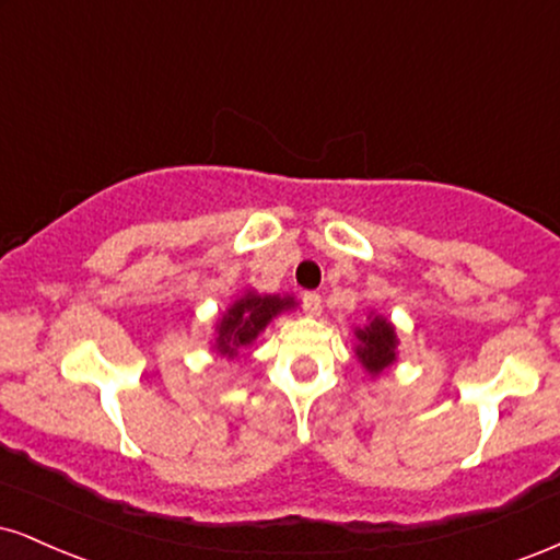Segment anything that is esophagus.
<instances>
[{"label": "esophagus", "instance_id": "esophagus-1", "mask_svg": "<svg viewBox=\"0 0 560 560\" xmlns=\"http://www.w3.org/2000/svg\"><path fill=\"white\" fill-rule=\"evenodd\" d=\"M301 301H303V308H306V314H312V316L322 314V295L319 293H312V291L303 293Z\"/></svg>", "mask_w": 560, "mask_h": 560}]
</instances>
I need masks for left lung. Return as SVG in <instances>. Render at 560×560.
I'll list each match as a JSON object with an SVG mask.
<instances>
[{
  "label": "left lung",
  "mask_w": 560,
  "mask_h": 560,
  "mask_svg": "<svg viewBox=\"0 0 560 560\" xmlns=\"http://www.w3.org/2000/svg\"><path fill=\"white\" fill-rule=\"evenodd\" d=\"M358 358L371 374H382V371L395 361V345H397V335L392 329V324L386 319H376L369 324L365 329H358Z\"/></svg>",
  "instance_id": "8db88e82"
}]
</instances>
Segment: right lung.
<instances>
[{
	"label": "right lung",
	"instance_id": "obj_1",
	"mask_svg": "<svg viewBox=\"0 0 560 560\" xmlns=\"http://www.w3.org/2000/svg\"><path fill=\"white\" fill-rule=\"evenodd\" d=\"M293 299H280V295H252L241 299L228 308V314L218 324V350L220 355H238L244 348L257 337L267 322L282 308H291Z\"/></svg>",
	"mask_w": 560,
	"mask_h": 560
}]
</instances>
